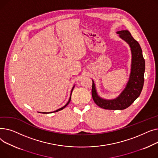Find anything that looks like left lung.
I'll use <instances>...</instances> for the list:
<instances>
[{"label":"left lung","instance_id":"left-lung-1","mask_svg":"<svg viewBox=\"0 0 158 158\" xmlns=\"http://www.w3.org/2000/svg\"><path fill=\"white\" fill-rule=\"evenodd\" d=\"M117 33L131 47L132 53L131 71L125 89L118 98L112 100L103 99L99 97L96 90L94 83L92 80V98L98 106L106 110H124L129 107L140 96L144 83L145 59L140 44L133 38L128 31H118Z\"/></svg>","mask_w":158,"mask_h":158}]
</instances>
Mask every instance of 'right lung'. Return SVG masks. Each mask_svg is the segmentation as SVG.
<instances>
[{
    "mask_svg": "<svg viewBox=\"0 0 158 158\" xmlns=\"http://www.w3.org/2000/svg\"><path fill=\"white\" fill-rule=\"evenodd\" d=\"M73 88H74V87H73V89H72V90H71V92H72V91H73ZM70 101H71V98H69V101H68V103H66V105H65V106H64L63 107H62V108H59V109H58L57 110H56V111H55V112H58V111H60V110H62V109H64L65 107H66V106H68V105L69 103V102H70ZM53 112H50V113H53ZM39 113H41V112H39ZM43 114H49V113H46V112H42Z\"/></svg>",
    "mask_w": 158,
    "mask_h": 158,
    "instance_id": "add662e5",
    "label": "right lung"
}]
</instances>
